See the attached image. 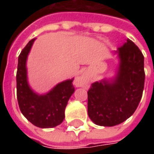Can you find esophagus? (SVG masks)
<instances>
[{
  "label": "esophagus",
  "mask_w": 154,
  "mask_h": 154,
  "mask_svg": "<svg viewBox=\"0 0 154 154\" xmlns=\"http://www.w3.org/2000/svg\"><path fill=\"white\" fill-rule=\"evenodd\" d=\"M87 81V77L86 75H84V74H82L80 77H78L76 79V85H77V87H81V86H82Z\"/></svg>",
  "instance_id": "1"
}]
</instances>
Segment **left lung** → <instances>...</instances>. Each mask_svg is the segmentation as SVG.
I'll list each match as a JSON object with an SVG mask.
<instances>
[{"instance_id": "1", "label": "left lung", "mask_w": 154, "mask_h": 154, "mask_svg": "<svg viewBox=\"0 0 154 154\" xmlns=\"http://www.w3.org/2000/svg\"><path fill=\"white\" fill-rule=\"evenodd\" d=\"M119 63L115 76L91 84L87 111L100 126L117 125L132 116L142 98L144 87V57L130 39L114 52Z\"/></svg>"}]
</instances>
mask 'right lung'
Listing matches in <instances>:
<instances>
[{
  "instance_id": "add662e5",
  "label": "right lung",
  "mask_w": 154,
  "mask_h": 154,
  "mask_svg": "<svg viewBox=\"0 0 154 154\" xmlns=\"http://www.w3.org/2000/svg\"><path fill=\"white\" fill-rule=\"evenodd\" d=\"M35 38L29 42L18 58L16 73L17 100L21 113L38 128H54L65 118V108L74 89L72 79L57 83L48 92L38 94L32 89L27 76V58Z\"/></svg>"
}]
</instances>
